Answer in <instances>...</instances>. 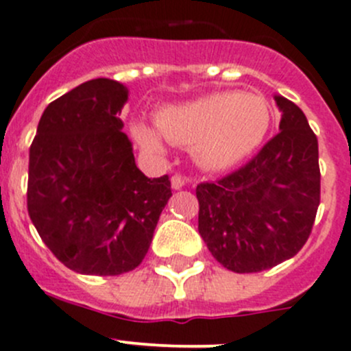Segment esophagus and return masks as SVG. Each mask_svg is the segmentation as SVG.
<instances>
[{
	"label": "esophagus",
	"mask_w": 351,
	"mask_h": 351,
	"mask_svg": "<svg viewBox=\"0 0 351 351\" xmlns=\"http://www.w3.org/2000/svg\"><path fill=\"white\" fill-rule=\"evenodd\" d=\"M185 185V178H183L182 175H173L171 176V186L175 190H178V189H182V186Z\"/></svg>",
	"instance_id": "1"
}]
</instances>
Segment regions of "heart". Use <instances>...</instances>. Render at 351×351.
Instances as JSON below:
<instances>
[{
    "label": "heart",
    "mask_w": 351,
    "mask_h": 351,
    "mask_svg": "<svg viewBox=\"0 0 351 351\" xmlns=\"http://www.w3.org/2000/svg\"><path fill=\"white\" fill-rule=\"evenodd\" d=\"M156 127L168 142L192 145L200 166L226 169L250 156L266 138L271 106L257 94L221 90L165 108L156 118ZM134 135L145 151H162L161 138L152 128L134 125Z\"/></svg>",
    "instance_id": "obj_1"
}]
</instances>
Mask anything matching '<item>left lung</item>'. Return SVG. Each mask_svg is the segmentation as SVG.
<instances>
[{
	"instance_id": "left-lung-1",
	"label": "left lung",
	"mask_w": 351,
	"mask_h": 351,
	"mask_svg": "<svg viewBox=\"0 0 351 351\" xmlns=\"http://www.w3.org/2000/svg\"><path fill=\"white\" fill-rule=\"evenodd\" d=\"M274 99L280 134L247 165L195 190L200 237L233 273H261L297 255L321 202L317 137L297 104Z\"/></svg>"
}]
</instances>
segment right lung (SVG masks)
I'll return each mask as SVG.
<instances>
[{
  "label": "right lung",
  "instance_id": "add662e5",
  "mask_svg": "<svg viewBox=\"0 0 351 351\" xmlns=\"http://www.w3.org/2000/svg\"><path fill=\"white\" fill-rule=\"evenodd\" d=\"M128 90L84 82L44 110L30 145L27 209L54 257L80 274L118 276L144 261L169 176L147 178L118 114Z\"/></svg>",
  "mask_w": 351,
  "mask_h": 351
}]
</instances>
